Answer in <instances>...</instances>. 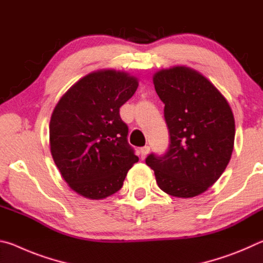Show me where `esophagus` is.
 <instances>
[{"instance_id":"esophagus-1","label":"esophagus","mask_w":263,"mask_h":263,"mask_svg":"<svg viewBox=\"0 0 263 263\" xmlns=\"http://www.w3.org/2000/svg\"><path fill=\"white\" fill-rule=\"evenodd\" d=\"M148 153H149V146H144V147L140 148V154L142 159H144Z\"/></svg>"}]
</instances>
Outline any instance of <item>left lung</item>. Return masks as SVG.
Returning <instances> with one entry per match:
<instances>
[{"instance_id":"obj_1","label":"left lung","mask_w":263,"mask_h":263,"mask_svg":"<svg viewBox=\"0 0 263 263\" xmlns=\"http://www.w3.org/2000/svg\"><path fill=\"white\" fill-rule=\"evenodd\" d=\"M169 131L166 153H151L146 164L159 188L175 197H195L224 173L232 155L235 124L228 101L196 70L179 66L155 73Z\"/></svg>"}]
</instances>
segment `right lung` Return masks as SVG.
I'll list each match as a JSON object with an SVG mask.
<instances>
[{
	"label": "right lung",
	"mask_w": 263,
	"mask_h": 263,
	"mask_svg": "<svg viewBox=\"0 0 263 263\" xmlns=\"http://www.w3.org/2000/svg\"><path fill=\"white\" fill-rule=\"evenodd\" d=\"M137 88V78L127 73L100 70L75 83L53 110V160L67 184L84 197L101 199L117 193L139 160L119 115Z\"/></svg>",
	"instance_id": "right-lung-1"
}]
</instances>
